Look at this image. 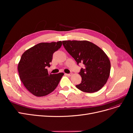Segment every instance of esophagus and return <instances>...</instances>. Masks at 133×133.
Returning a JSON list of instances; mask_svg holds the SVG:
<instances>
[{"mask_svg":"<svg viewBox=\"0 0 133 133\" xmlns=\"http://www.w3.org/2000/svg\"><path fill=\"white\" fill-rule=\"evenodd\" d=\"M65 74L68 76H70L71 75V74Z\"/></svg>","mask_w":133,"mask_h":133,"instance_id":"1","label":"esophagus"}]
</instances>
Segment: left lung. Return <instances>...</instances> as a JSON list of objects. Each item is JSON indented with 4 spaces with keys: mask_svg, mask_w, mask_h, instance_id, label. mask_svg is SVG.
<instances>
[{
    "mask_svg": "<svg viewBox=\"0 0 133 133\" xmlns=\"http://www.w3.org/2000/svg\"><path fill=\"white\" fill-rule=\"evenodd\" d=\"M63 45L77 64L84 68L79 73L82 78L76 85L78 89L85 92L98 91L103 87L109 77L110 62L101 48L87 41H64Z\"/></svg>",
    "mask_w": 133,
    "mask_h": 133,
    "instance_id": "8db88e82",
    "label": "left lung"
}]
</instances>
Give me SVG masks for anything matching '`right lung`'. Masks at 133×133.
<instances>
[{"instance_id":"right-lung-1","label":"right lung","mask_w":133,"mask_h":133,"mask_svg":"<svg viewBox=\"0 0 133 133\" xmlns=\"http://www.w3.org/2000/svg\"><path fill=\"white\" fill-rule=\"evenodd\" d=\"M62 45V41L41 43L24 53L18 65L20 79L26 89L36 96L53 92L64 75L63 73L51 74L48 71L53 54Z\"/></svg>"}]
</instances>
